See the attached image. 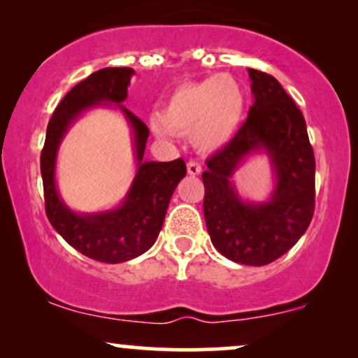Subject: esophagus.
Instances as JSON below:
<instances>
[{"label": "esophagus", "mask_w": 358, "mask_h": 358, "mask_svg": "<svg viewBox=\"0 0 358 358\" xmlns=\"http://www.w3.org/2000/svg\"><path fill=\"white\" fill-rule=\"evenodd\" d=\"M200 171H202V166H200L197 161H189V163H187V173L190 176H199Z\"/></svg>", "instance_id": "obj_1"}]
</instances>
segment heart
<instances>
[{
  "label": "heart",
  "instance_id": "b5f03b06",
  "mask_svg": "<svg viewBox=\"0 0 358 358\" xmlns=\"http://www.w3.org/2000/svg\"><path fill=\"white\" fill-rule=\"evenodd\" d=\"M244 109L246 97L233 76H210L176 87L161 114L151 119V129L163 140L192 135L199 150L215 151L236 135Z\"/></svg>",
  "mask_w": 358,
  "mask_h": 358
}]
</instances>
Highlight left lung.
<instances>
[{"label": "left lung", "mask_w": 358, "mask_h": 358, "mask_svg": "<svg viewBox=\"0 0 358 358\" xmlns=\"http://www.w3.org/2000/svg\"><path fill=\"white\" fill-rule=\"evenodd\" d=\"M254 104L233 140L205 161L203 215L213 246L229 261L266 266L295 246L315 213V153L301 110L280 83L248 68ZM264 150L276 185L266 203L243 201L232 176Z\"/></svg>", "instance_id": "obj_1"}]
</instances>
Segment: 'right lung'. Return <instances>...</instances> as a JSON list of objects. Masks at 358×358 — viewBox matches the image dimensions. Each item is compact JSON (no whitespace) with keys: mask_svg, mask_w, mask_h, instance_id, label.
Segmentation results:
<instances>
[{"mask_svg":"<svg viewBox=\"0 0 358 358\" xmlns=\"http://www.w3.org/2000/svg\"><path fill=\"white\" fill-rule=\"evenodd\" d=\"M134 73L131 68H102L78 83L53 112L41 155L48 222L76 251L107 264L127 262L153 246L163 228L169 200L187 173L182 158L169 163L143 161L150 130L138 117L122 106ZM101 103H115L127 119L134 138L137 174L119 208L97 214H78L57 194L56 155L66 131L79 115Z\"/></svg>","mask_w":358,"mask_h":358,"instance_id":"obj_1","label":"right lung"}]
</instances>
